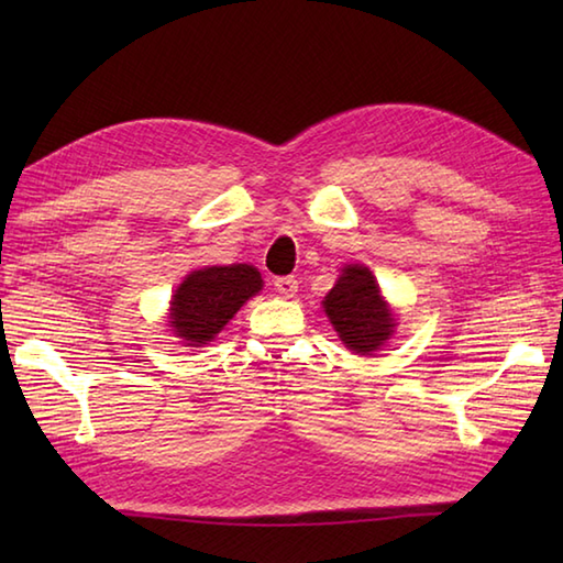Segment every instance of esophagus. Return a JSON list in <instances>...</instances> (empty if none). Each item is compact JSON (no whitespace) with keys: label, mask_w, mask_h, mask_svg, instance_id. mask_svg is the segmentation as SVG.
I'll return each instance as SVG.
<instances>
[{"label":"esophagus","mask_w":563,"mask_h":563,"mask_svg":"<svg viewBox=\"0 0 563 563\" xmlns=\"http://www.w3.org/2000/svg\"><path fill=\"white\" fill-rule=\"evenodd\" d=\"M275 292L283 297H295L297 295V278L295 275H283V278H275Z\"/></svg>","instance_id":"obj_1"}]
</instances>
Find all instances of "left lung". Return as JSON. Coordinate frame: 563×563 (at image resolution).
Returning a JSON list of instances; mask_svg holds the SVG:
<instances>
[{
	"label": "left lung",
	"mask_w": 563,
	"mask_h": 563,
	"mask_svg": "<svg viewBox=\"0 0 563 563\" xmlns=\"http://www.w3.org/2000/svg\"><path fill=\"white\" fill-rule=\"evenodd\" d=\"M321 305H324V312L345 349L357 355H373L379 351L397 327V319L382 297L375 275L361 263H351L341 271L336 285Z\"/></svg>",
	"instance_id": "obj_1"
}]
</instances>
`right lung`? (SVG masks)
Returning a JSON list of instances; mask_svg holds the SVG:
<instances>
[{
	"label": "right lung",
	"instance_id": "1",
	"mask_svg": "<svg viewBox=\"0 0 563 563\" xmlns=\"http://www.w3.org/2000/svg\"><path fill=\"white\" fill-rule=\"evenodd\" d=\"M261 288V273L249 263L188 273L172 297L169 327L174 336L194 349L210 343Z\"/></svg>",
	"mask_w": 563,
	"mask_h": 563
}]
</instances>
